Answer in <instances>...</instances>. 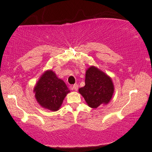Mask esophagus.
Here are the masks:
<instances>
[{"instance_id":"obj_1","label":"esophagus","mask_w":152,"mask_h":152,"mask_svg":"<svg viewBox=\"0 0 152 152\" xmlns=\"http://www.w3.org/2000/svg\"><path fill=\"white\" fill-rule=\"evenodd\" d=\"M78 87H79V86H78V85H77V84H75V85H74L72 86V89L75 91H77L78 90Z\"/></svg>"}]
</instances>
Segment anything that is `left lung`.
I'll return each mask as SVG.
<instances>
[{
	"label": "left lung",
	"instance_id": "left-lung-1",
	"mask_svg": "<svg viewBox=\"0 0 152 152\" xmlns=\"http://www.w3.org/2000/svg\"><path fill=\"white\" fill-rule=\"evenodd\" d=\"M80 94L89 107L98 108L110 102L114 93L111 77L98 67L91 65L85 73V85L79 89Z\"/></svg>",
	"mask_w": 152,
	"mask_h": 152
}]
</instances>
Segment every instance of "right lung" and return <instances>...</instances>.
Segmentation results:
<instances>
[{
  "label": "right lung",
  "mask_w": 152,
  "mask_h": 152,
  "mask_svg": "<svg viewBox=\"0 0 152 152\" xmlns=\"http://www.w3.org/2000/svg\"><path fill=\"white\" fill-rule=\"evenodd\" d=\"M70 89L63 80L60 79L52 70L43 73L34 88L37 102L45 109L57 111Z\"/></svg>",
  "instance_id": "obj_1"
}]
</instances>
